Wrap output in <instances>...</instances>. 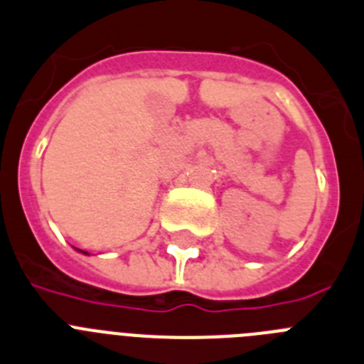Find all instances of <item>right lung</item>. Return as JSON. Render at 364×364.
Segmentation results:
<instances>
[{
	"mask_svg": "<svg viewBox=\"0 0 364 364\" xmlns=\"http://www.w3.org/2000/svg\"><path fill=\"white\" fill-rule=\"evenodd\" d=\"M82 252H84V251H82ZM84 255H87V252H84Z\"/></svg>",
	"mask_w": 364,
	"mask_h": 364,
	"instance_id": "add662e5",
	"label": "right lung"
}]
</instances>
